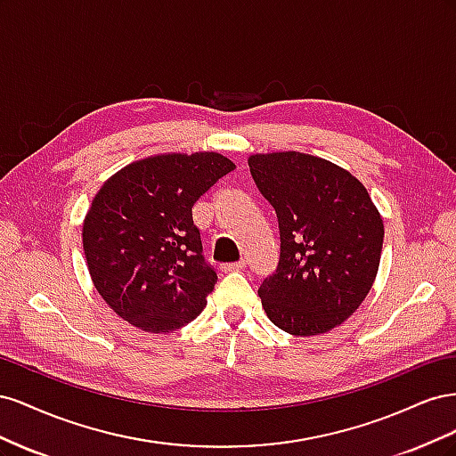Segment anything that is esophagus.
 Masks as SVG:
<instances>
[{"instance_id":"esophagus-1","label":"esophagus","mask_w":456,"mask_h":456,"mask_svg":"<svg viewBox=\"0 0 456 456\" xmlns=\"http://www.w3.org/2000/svg\"><path fill=\"white\" fill-rule=\"evenodd\" d=\"M247 262L245 260H240V262H230V265H223L220 268H223V272H240L245 268Z\"/></svg>"}]
</instances>
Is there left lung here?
I'll return each mask as SVG.
<instances>
[{
    "label": "left lung",
    "instance_id": "1",
    "mask_svg": "<svg viewBox=\"0 0 456 456\" xmlns=\"http://www.w3.org/2000/svg\"><path fill=\"white\" fill-rule=\"evenodd\" d=\"M255 183L278 215L281 253L258 297L295 337L335 329L375 283L384 224L367 188L338 165L300 151L253 154Z\"/></svg>",
    "mask_w": 456,
    "mask_h": 456
}]
</instances>
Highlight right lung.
<instances>
[{
    "label": "right lung",
    "mask_w": 456,
    "mask_h": 456,
    "mask_svg": "<svg viewBox=\"0 0 456 456\" xmlns=\"http://www.w3.org/2000/svg\"><path fill=\"white\" fill-rule=\"evenodd\" d=\"M236 169L216 151L133 161L96 191L84 251L106 305L146 333H173L201 314L216 283L191 207Z\"/></svg>",
    "instance_id": "add662e5"
}]
</instances>
